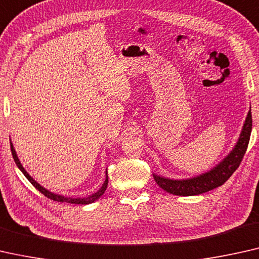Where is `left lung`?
Returning <instances> with one entry per match:
<instances>
[{
    "instance_id": "1",
    "label": "left lung",
    "mask_w": 259,
    "mask_h": 259,
    "mask_svg": "<svg viewBox=\"0 0 259 259\" xmlns=\"http://www.w3.org/2000/svg\"><path fill=\"white\" fill-rule=\"evenodd\" d=\"M251 129H252V116L251 109L246 116L242 133L238 138L237 144L232 149V151L222 161L220 164L205 174L199 175L197 177L188 178V180H170L157 175H154V178L163 190L177 196H195L207 192L212 189H216L223 185L231 175L237 170L240 162L245 155V151L249 145Z\"/></svg>"
}]
</instances>
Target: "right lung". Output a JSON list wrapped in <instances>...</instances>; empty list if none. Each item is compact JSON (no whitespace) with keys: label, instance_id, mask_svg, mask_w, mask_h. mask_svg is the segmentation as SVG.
I'll use <instances>...</instances> for the list:
<instances>
[{"label":"right lung","instance_id":"right-lung-1","mask_svg":"<svg viewBox=\"0 0 259 259\" xmlns=\"http://www.w3.org/2000/svg\"><path fill=\"white\" fill-rule=\"evenodd\" d=\"M10 149H12V154H13L14 161H15L16 165L19 166V169L22 171V172H23L24 176L28 178V181L30 182V183H31L32 185H34V187H35L36 189H37V190H38L39 192H42V194L45 195L46 197L53 199V201H56V202H67V203H71V204H90V203H93V202H95V201H97V199L100 198L101 196L104 194L105 189H107V187H108V176H107V178H105L104 183L102 184V187H101L100 190H98L97 192H95V194H93L92 196H88V197H85V198H70V197H64V196H61V195L53 194V192H50L49 190H47V189L41 187V185H39V184L37 183V182L32 180L31 176H29V174L27 172V171L24 170V167L22 166L20 159H19V157H17V155H16V152H15V149H14L12 143H10Z\"/></svg>","mask_w":259,"mask_h":259}]
</instances>
